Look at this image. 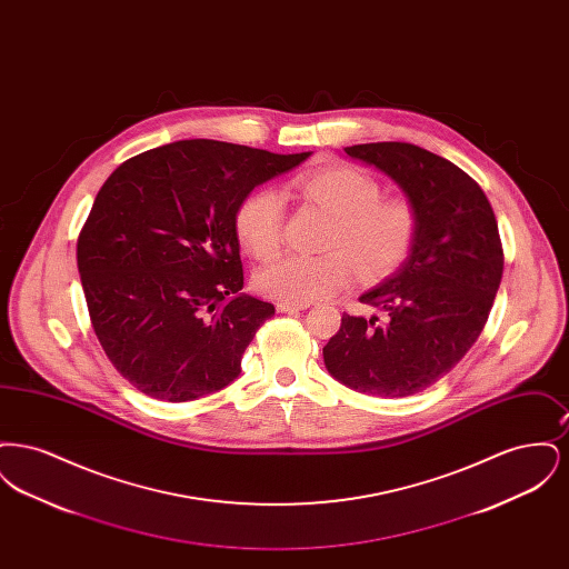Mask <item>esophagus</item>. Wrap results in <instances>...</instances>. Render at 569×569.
I'll list each match as a JSON object with an SVG mask.
<instances>
[{
    "label": "esophagus",
    "instance_id": "obj_1",
    "mask_svg": "<svg viewBox=\"0 0 569 569\" xmlns=\"http://www.w3.org/2000/svg\"><path fill=\"white\" fill-rule=\"evenodd\" d=\"M309 302H277L279 313H295V311H305Z\"/></svg>",
    "mask_w": 569,
    "mask_h": 569
}]
</instances>
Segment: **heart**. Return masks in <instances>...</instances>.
<instances>
[{
    "instance_id": "1",
    "label": "heart",
    "mask_w": 569,
    "mask_h": 569,
    "mask_svg": "<svg viewBox=\"0 0 569 569\" xmlns=\"http://www.w3.org/2000/svg\"><path fill=\"white\" fill-rule=\"evenodd\" d=\"M335 216L325 256H288L256 272V288L281 302H311L348 288L360 272L379 279L395 271L409 253L418 217L399 198H379L378 181L358 166L332 163L290 183ZM286 200L271 188L253 190L237 209L234 228L244 249L271 260L283 241Z\"/></svg>"
}]
</instances>
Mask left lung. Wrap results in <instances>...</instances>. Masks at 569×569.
I'll use <instances>...</instances> for the list:
<instances>
[{
	"label": "left lung",
	"instance_id": "8db88e82",
	"mask_svg": "<svg viewBox=\"0 0 569 569\" xmlns=\"http://www.w3.org/2000/svg\"><path fill=\"white\" fill-rule=\"evenodd\" d=\"M343 151L399 186L418 230L406 262L360 297L388 320L343 313L326 369L358 392L409 397L450 373L487 325L503 274L497 219L480 186L427 149L369 142Z\"/></svg>",
	"mask_w": 569,
	"mask_h": 569
}]
</instances>
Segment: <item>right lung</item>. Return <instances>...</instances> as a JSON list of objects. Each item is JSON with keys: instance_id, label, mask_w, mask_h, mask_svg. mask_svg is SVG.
<instances>
[{"instance_id": "add662e5", "label": "right lung", "mask_w": 569, "mask_h": 569, "mask_svg": "<svg viewBox=\"0 0 569 569\" xmlns=\"http://www.w3.org/2000/svg\"><path fill=\"white\" fill-rule=\"evenodd\" d=\"M309 156L179 140L121 163L98 191L77 244L82 292L100 346L140 392L183 403L239 378L274 307L241 292L234 216Z\"/></svg>"}]
</instances>
